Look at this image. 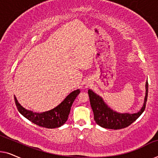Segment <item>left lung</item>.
Instances as JSON below:
<instances>
[{
	"label": "left lung",
	"mask_w": 158,
	"mask_h": 158,
	"mask_svg": "<svg viewBox=\"0 0 158 158\" xmlns=\"http://www.w3.org/2000/svg\"><path fill=\"white\" fill-rule=\"evenodd\" d=\"M146 92L144 101L142 109L135 114H120L114 111L108 106L101 97L91 90H88L90 103L94 114V120L96 124L103 128L120 129L129 127L139 117L145 109L148 94V82H146Z\"/></svg>",
	"instance_id": "left-lung-1"
}]
</instances>
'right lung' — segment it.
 I'll list each match as a JSON object with an SVG mask.
<instances>
[{
	"instance_id": "1",
	"label": "right lung",
	"mask_w": 158,
	"mask_h": 158,
	"mask_svg": "<svg viewBox=\"0 0 158 158\" xmlns=\"http://www.w3.org/2000/svg\"><path fill=\"white\" fill-rule=\"evenodd\" d=\"M80 92L81 90L79 89L74 90L70 93L57 107L54 108L50 111L42 112V113H36L26 109L18 102L15 96L14 99L18 111L28 120L40 127L48 129H55L61 127L68 120L71 106Z\"/></svg>"
}]
</instances>
